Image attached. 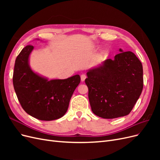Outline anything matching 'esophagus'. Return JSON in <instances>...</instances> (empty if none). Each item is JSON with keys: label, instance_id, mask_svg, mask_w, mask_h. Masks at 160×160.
Wrapping results in <instances>:
<instances>
[{"label": "esophagus", "instance_id": "esophagus-1", "mask_svg": "<svg viewBox=\"0 0 160 160\" xmlns=\"http://www.w3.org/2000/svg\"><path fill=\"white\" fill-rule=\"evenodd\" d=\"M86 75H85V74H82L81 75V81H85V79H86Z\"/></svg>", "mask_w": 160, "mask_h": 160}]
</instances>
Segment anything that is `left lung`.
Returning a JSON list of instances; mask_svg holds the SVG:
<instances>
[{"instance_id": "obj_1", "label": "left lung", "mask_w": 160, "mask_h": 160, "mask_svg": "<svg viewBox=\"0 0 160 160\" xmlns=\"http://www.w3.org/2000/svg\"><path fill=\"white\" fill-rule=\"evenodd\" d=\"M119 51L114 59L89 69L85 81L92 111L104 119L128 115L143 89L142 62L133 52Z\"/></svg>"}]
</instances>
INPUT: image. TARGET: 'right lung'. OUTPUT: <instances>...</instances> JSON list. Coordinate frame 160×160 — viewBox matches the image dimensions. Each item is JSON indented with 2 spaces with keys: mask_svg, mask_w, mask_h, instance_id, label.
Masks as SVG:
<instances>
[{
  "mask_svg": "<svg viewBox=\"0 0 160 160\" xmlns=\"http://www.w3.org/2000/svg\"><path fill=\"white\" fill-rule=\"evenodd\" d=\"M33 48L26 46L17 57L12 77L14 91L22 109L32 117L42 121L59 119L68 109L80 76L49 81L37 74L28 62Z\"/></svg>",
  "mask_w": 160,
  "mask_h": 160,
  "instance_id": "obj_1",
  "label": "right lung"
}]
</instances>
